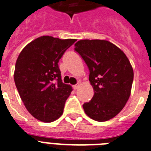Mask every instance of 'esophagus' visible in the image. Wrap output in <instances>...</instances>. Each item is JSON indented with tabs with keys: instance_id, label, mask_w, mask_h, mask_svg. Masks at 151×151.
<instances>
[{
	"instance_id": "obj_1",
	"label": "esophagus",
	"mask_w": 151,
	"mask_h": 151,
	"mask_svg": "<svg viewBox=\"0 0 151 151\" xmlns=\"http://www.w3.org/2000/svg\"><path fill=\"white\" fill-rule=\"evenodd\" d=\"M79 83H77L73 86V88H74V90H77V89L79 88Z\"/></svg>"
}]
</instances>
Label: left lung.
<instances>
[{
	"instance_id": "1",
	"label": "left lung",
	"mask_w": 151,
	"mask_h": 151,
	"mask_svg": "<svg viewBox=\"0 0 151 151\" xmlns=\"http://www.w3.org/2000/svg\"><path fill=\"white\" fill-rule=\"evenodd\" d=\"M75 46L88 67L94 91L91 100L83 105L84 111L96 121L110 120L122 110L130 97L134 73L128 57L108 41L85 39Z\"/></svg>"
}]
</instances>
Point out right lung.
<instances>
[{
  "label": "right lung",
  "mask_w": 151,
  "mask_h": 151,
  "mask_svg": "<svg viewBox=\"0 0 151 151\" xmlns=\"http://www.w3.org/2000/svg\"><path fill=\"white\" fill-rule=\"evenodd\" d=\"M76 39L42 36L26 45L16 63L14 80L28 112L43 122L62 115L72 89L62 83L58 62Z\"/></svg>",
  "instance_id": "add662e5"
}]
</instances>
